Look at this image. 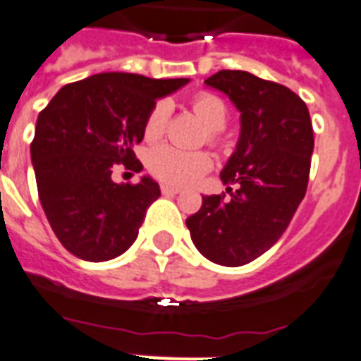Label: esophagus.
Listing matches in <instances>:
<instances>
[{"instance_id":"34e87169","label":"esophagus","mask_w":361,"mask_h":361,"mask_svg":"<svg viewBox=\"0 0 361 361\" xmlns=\"http://www.w3.org/2000/svg\"><path fill=\"white\" fill-rule=\"evenodd\" d=\"M160 190H162L164 195H169V193H178V192H180V188L171 186V184H162V186H160Z\"/></svg>"}]
</instances>
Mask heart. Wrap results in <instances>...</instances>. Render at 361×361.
<instances>
[{"label":"heart","instance_id":"b5f03b06","mask_svg":"<svg viewBox=\"0 0 361 361\" xmlns=\"http://www.w3.org/2000/svg\"><path fill=\"white\" fill-rule=\"evenodd\" d=\"M193 112L207 125V129L214 133L221 130L228 118L227 105L214 94H199L193 99ZM168 101H157L153 109L149 110L144 123V138L147 142H154L162 136L168 123ZM147 168L162 183L186 186L195 183L212 168V159L204 151H183L173 145H159L149 151Z\"/></svg>","mask_w":361,"mask_h":361}]
</instances>
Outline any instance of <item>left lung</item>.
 <instances>
[{"label": "left lung", "instance_id": "8db88e82", "mask_svg": "<svg viewBox=\"0 0 361 361\" xmlns=\"http://www.w3.org/2000/svg\"><path fill=\"white\" fill-rule=\"evenodd\" d=\"M204 85L223 92L240 112V138L221 169L237 186L204 195L186 219L193 245L214 264L238 267L275 245L305 199L314 130L308 106L282 85L241 70H221Z\"/></svg>", "mask_w": 361, "mask_h": 361}]
</instances>
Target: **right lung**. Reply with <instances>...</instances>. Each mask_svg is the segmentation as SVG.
I'll return each mask as SVG.
<instances>
[{"mask_svg": "<svg viewBox=\"0 0 361 361\" xmlns=\"http://www.w3.org/2000/svg\"><path fill=\"white\" fill-rule=\"evenodd\" d=\"M190 79H149L136 73H97L62 86L38 114L31 160L47 221L71 255L106 262L138 236L160 186L149 175L118 184V164L140 173L133 147L157 99Z\"/></svg>", "mask_w": 361, "mask_h": 361, "instance_id": "add662e5", "label": "right lung"}]
</instances>
